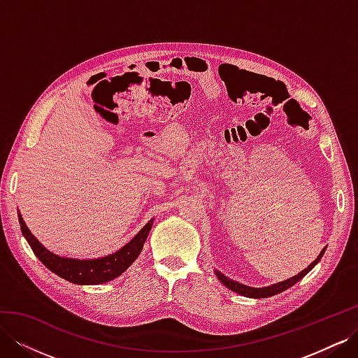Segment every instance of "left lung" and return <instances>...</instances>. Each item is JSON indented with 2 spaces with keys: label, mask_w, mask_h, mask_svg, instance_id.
I'll list each match as a JSON object with an SVG mask.
<instances>
[{
  "label": "left lung",
  "mask_w": 358,
  "mask_h": 358,
  "mask_svg": "<svg viewBox=\"0 0 358 358\" xmlns=\"http://www.w3.org/2000/svg\"><path fill=\"white\" fill-rule=\"evenodd\" d=\"M324 251H326V248H324L322 251L320 252V255L315 258V262H312L305 270H301L300 273L294 275V276L289 278V279L282 280V282H276V284H272V285H268V287L255 288V287H249V285L241 284V282H237V280H233V279H230L229 276L222 275V273L220 272V270H215V275H216V278H218L227 288L234 291V292H237V294H241V296H243V297H249V299H266V297H272V296L279 294V292H282V291L288 289L289 287L297 284L301 278H305V276L310 272V270L318 264L321 257L324 255Z\"/></svg>",
  "instance_id": "left-lung-1"
}]
</instances>
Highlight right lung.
Segmentation results:
<instances>
[{"label": "right lung", "instance_id": "add662e5", "mask_svg": "<svg viewBox=\"0 0 358 358\" xmlns=\"http://www.w3.org/2000/svg\"><path fill=\"white\" fill-rule=\"evenodd\" d=\"M17 218L24 237L29 243L32 252L36 254L40 262L45 264L50 272L76 285H100L121 276L125 270L136 262V258L140 255V252H142L149 231L154 225L152 218L148 224H145L143 229L140 230L131 241L125 243L122 248H119L113 254L99 258L80 259L53 254L48 248L43 246L37 241V237L29 231L19 210Z\"/></svg>", "mask_w": 358, "mask_h": 358}]
</instances>
